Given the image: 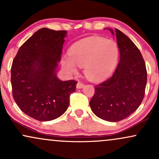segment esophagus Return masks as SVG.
I'll return each mask as SVG.
<instances>
[{"label":"esophagus","mask_w":159,"mask_h":159,"mask_svg":"<svg viewBox=\"0 0 159 159\" xmlns=\"http://www.w3.org/2000/svg\"><path fill=\"white\" fill-rule=\"evenodd\" d=\"M76 87H77V88H78V89H81V88H83L84 87V84L83 83H81V81H78V84H77V86H76Z\"/></svg>","instance_id":"esophagus-1"}]
</instances>
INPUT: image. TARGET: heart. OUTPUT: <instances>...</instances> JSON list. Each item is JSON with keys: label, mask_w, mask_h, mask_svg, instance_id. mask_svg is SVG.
Wrapping results in <instances>:
<instances>
[{"label": "heart", "mask_w": 159, "mask_h": 159, "mask_svg": "<svg viewBox=\"0 0 159 159\" xmlns=\"http://www.w3.org/2000/svg\"><path fill=\"white\" fill-rule=\"evenodd\" d=\"M119 48L114 41L90 36L76 42L69 48V57L62 59V66L69 73L77 72L76 65L84 67L86 78L100 81L108 78L116 68Z\"/></svg>", "instance_id": "b5f03b06"}]
</instances>
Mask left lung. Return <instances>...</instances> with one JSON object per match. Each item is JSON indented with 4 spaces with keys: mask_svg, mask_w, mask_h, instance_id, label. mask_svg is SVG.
Returning <instances> with one entry per match:
<instances>
[{
    "mask_svg": "<svg viewBox=\"0 0 159 159\" xmlns=\"http://www.w3.org/2000/svg\"><path fill=\"white\" fill-rule=\"evenodd\" d=\"M120 58L113 75L95 86L90 102L95 115L104 120L118 122L135 111L143 101L147 81L146 64L134 43L118 29L115 31Z\"/></svg>",
    "mask_w": 159,
    "mask_h": 159,
    "instance_id": "1",
    "label": "left lung"
}]
</instances>
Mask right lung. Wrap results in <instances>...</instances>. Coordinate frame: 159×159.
Returning a JSON list of instances; mask_svg holds the SVG:
<instances>
[{"label":"right lung","mask_w":159,"mask_h":159,"mask_svg":"<svg viewBox=\"0 0 159 159\" xmlns=\"http://www.w3.org/2000/svg\"><path fill=\"white\" fill-rule=\"evenodd\" d=\"M66 30L39 29L20 47L11 67L12 96L19 108L39 121L57 119L68 108L78 82L63 81L56 69Z\"/></svg>","instance_id":"1"}]
</instances>
